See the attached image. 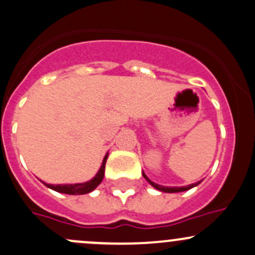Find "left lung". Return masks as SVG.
<instances>
[{
	"mask_svg": "<svg viewBox=\"0 0 255 255\" xmlns=\"http://www.w3.org/2000/svg\"><path fill=\"white\" fill-rule=\"evenodd\" d=\"M143 177L146 179V181L149 182L150 184H151L152 187H154L155 189H157V191H160V192H165V193H178V192L188 191V189L193 188V187H197L198 184L202 183V181H198V182H195V183L188 184V186H184V187H165V186H161V184L155 183V182H152L151 179H149L148 176H146L145 173H144V171H143Z\"/></svg>",
	"mask_w": 255,
	"mask_h": 255,
	"instance_id": "left-lung-1",
	"label": "left lung"
}]
</instances>
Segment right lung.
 Segmentation results:
<instances>
[{"label": "right lung", "instance_id": "add662e5", "mask_svg": "<svg viewBox=\"0 0 255 255\" xmlns=\"http://www.w3.org/2000/svg\"><path fill=\"white\" fill-rule=\"evenodd\" d=\"M109 157V152L104 157L103 163H101L100 168H99L98 173L93 177L90 181L83 182V183H73V184H49V183H42L47 187V188L52 189L58 193H64V194H71V195H77V194H87V193L93 192L99 184L103 182L104 175H105V165L106 160Z\"/></svg>", "mask_w": 255, "mask_h": 255}]
</instances>
